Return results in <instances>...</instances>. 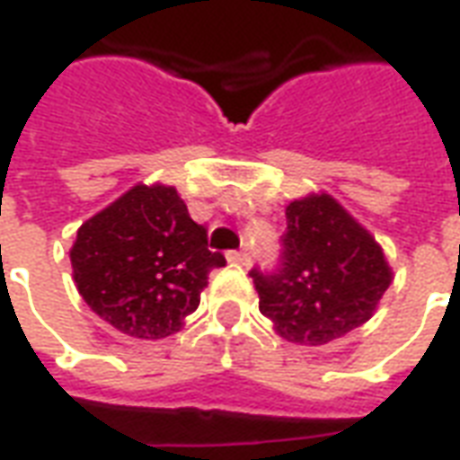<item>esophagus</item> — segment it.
<instances>
[{
  "label": "esophagus",
  "mask_w": 460,
  "mask_h": 460,
  "mask_svg": "<svg viewBox=\"0 0 460 460\" xmlns=\"http://www.w3.org/2000/svg\"><path fill=\"white\" fill-rule=\"evenodd\" d=\"M226 259H229L231 263H239V266H249L251 263V256L246 253V251H229V253H226Z\"/></svg>",
  "instance_id": "esophagus-1"
}]
</instances>
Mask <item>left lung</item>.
Wrapping results in <instances>:
<instances>
[{
    "mask_svg": "<svg viewBox=\"0 0 460 460\" xmlns=\"http://www.w3.org/2000/svg\"><path fill=\"white\" fill-rule=\"evenodd\" d=\"M286 234L273 270H251L259 310L280 338L325 345L372 318L392 283L382 246L330 194L286 207Z\"/></svg>",
    "mask_w": 460,
    "mask_h": 460,
    "instance_id": "8db88e82",
    "label": "left lung"
}]
</instances>
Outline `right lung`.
I'll use <instances>...</instances> for the list:
<instances>
[{
    "label": "right lung",
    "mask_w": 460,
    "mask_h": 460,
    "mask_svg": "<svg viewBox=\"0 0 460 460\" xmlns=\"http://www.w3.org/2000/svg\"><path fill=\"white\" fill-rule=\"evenodd\" d=\"M71 266L95 315L122 335L160 340L197 310L226 259L209 251L207 229L174 187L137 184L78 229Z\"/></svg>",
    "instance_id": "add662e5"
}]
</instances>
